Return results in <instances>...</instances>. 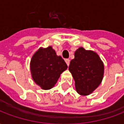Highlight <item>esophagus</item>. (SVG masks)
Here are the masks:
<instances>
[{"label": "esophagus", "mask_w": 124, "mask_h": 124, "mask_svg": "<svg viewBox=\"0 0 124 124\" xmlns=\"http://www.w3.org/2000/svg\"><path fill=\"white\" fill-rule=\"evenodd\" d=\"M65 62H66V64H67L68 66H69V64H70V60L66 59L65 60Z\"/></svg>", "instance_id": "1"}]
</instances>
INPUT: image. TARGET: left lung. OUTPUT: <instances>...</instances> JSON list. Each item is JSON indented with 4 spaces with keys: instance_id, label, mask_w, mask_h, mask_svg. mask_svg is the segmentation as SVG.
<instances>
[{
    "instance_id": "1",
    "label": "left lung",
    "mask_w": 124,
    "mask_h": 124,
    "mask_svg": "<svg viewBox=\"0 0 124 124\" xmlns=\"http://www.w3.org/2000/svg\"><path fill=\"white\" fill-rule=\"evenodd\" d=\"M68 69L75 81L76 91L82 96L92 93L104 76V64L98 54L82 47L75 52Z\"/></svg>"
}]
</instances>
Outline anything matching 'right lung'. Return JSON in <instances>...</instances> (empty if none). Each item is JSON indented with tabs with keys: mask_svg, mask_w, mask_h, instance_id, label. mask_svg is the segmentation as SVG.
<instances>
[{
	"mask_svg": "<svg viewBox=\"0 0 124 124\" xmlns=\"http://www.w3.org/2000/svg\"><path fill=\"white\" fill-rule=\"evenodd\" d=\"M67 68L64 60L60 56H57L52 46L38 49L31 61L32 78L43 90L53 88L60 74Z\"/></svg>",
	"mask_w": 124,
	"mask_h": 124,
	"instance_id": "right-lung-1",
	"label": "right lung"
}]
</instances>
